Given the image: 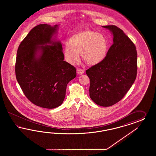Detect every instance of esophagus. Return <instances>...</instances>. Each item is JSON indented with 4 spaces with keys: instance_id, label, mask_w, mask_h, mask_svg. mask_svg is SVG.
<instances>
[{
    "instance_id": "34e87169",
    "label": "esophagus",
    "mask_w": 156,
    "mask_h": 156,
    "mask_svg": "<svg viewBox=\"0 0 156 156\" xmlns=\"http://www.w3.org/2000/svg\"><path fill=\"white\" fill-rule=\"evenodd\" d=\"M76 72H77V73H78V74L81 75V74H82L84 73V70H83V69H76Z\"/></svg>"
}]
</instances>
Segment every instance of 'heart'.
Returning a JSON list of instances; mask_svg holds the SVG:
<instances>
[{
  "instance_id": "b5f03b06",
  "label": "heart",
  "mask_w": 156,
  "mask_h": 156,
  "mask_svg": "<svg viewBox=\"0 0 156 156\" xmlns=\"http://www.w3.org/2000/svg\"><path fill=\"white\" fill-rule=\"evenodd\" d=\"M110 44L106 37L90 30L81 31L73 35L69 43L65 45L63 54L66 61L73 65L80 59V53L83 61L88 65L101 63L107 57Z\"/></svg>"
}]
</instances>
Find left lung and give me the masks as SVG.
Here are the masks:
<instances>
[{"label": "left lung", "instance_id": "1", "mask_svg": "<svg viewBox=\"0 0 156 156\" xmlns=\"http://www.w3.org/2000/svg\"><path fill=\"white\" fill-rule=\"evenodd\" d=\"M113 35V43L107 57L86 71L90 80L91 99L108 107L122 99L136 80L137 73L136 47L121 28L114 25L102 26Z\"/></svg>", "mask_w": 156, "mask_h": 156}]
</instances>
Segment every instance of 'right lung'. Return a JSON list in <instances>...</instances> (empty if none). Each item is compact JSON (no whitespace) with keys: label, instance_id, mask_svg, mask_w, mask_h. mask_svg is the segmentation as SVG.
Here are the masks:
<instances>
[{"label":"right lung","instance_id":"obj_1","mask_svg":"<svg viewBox=\"0 0 156 156\" xmlns=\"http://www.w3.org/2000/svg\"><path fill=\"white\" fill-rule=\"evenodd\" d=\"M58 25L41 24L34 27L19 44L15 75L24 94L33 104L46 109L59 106L67 83L76 76V69L63 61L59 42H54Z\"/></svg>","mask_w":156,"mask_h":156}]
</instances>
